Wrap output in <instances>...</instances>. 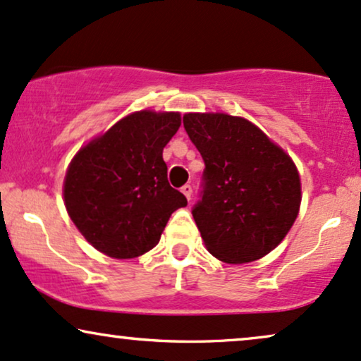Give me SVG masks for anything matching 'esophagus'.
I'll return each mask as SVG.
<instances>
[{
  "instance_id": "34e87169",
  "label": "esophagus",
  "mask_w": 361,
  "mask_h": 361,
  "mask_svg": "<svg viewBox=\"0 0 361 361\" xmlns=\"http://www.w3.org/2000/svg\"><path fill=\"white\" fill-rule=\"evenodd\" d=\"M180 192L184 194L185 197H188V201H190V197H192V185H189V184L182 185V188H180Z\"/></svg>"
}]
</instances>
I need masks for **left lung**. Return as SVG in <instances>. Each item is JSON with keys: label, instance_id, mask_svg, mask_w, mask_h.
Masks as SVG:
<instances>
[{"label": "left lung", "instance_id": "obj_1", "mask_svg": "<svg viewBox=\"0 0 361 361\" xmlns=\"http://www.w3.org/2000/svg\"><path fill=\"white\" fill-rule=\"evenodd\" d=\"M184 128L206 164L192 216L207 251L229 264L261 259L298 217L295 162L246 118L185 114Z\"/></svg>", "mask_w": 361, "mask_h": 361}]
</instances>
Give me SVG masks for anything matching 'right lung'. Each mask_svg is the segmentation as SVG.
I'll use <instances>...</instances> for the list:
<instances>
[{
    "instance_id": "right-lung-1",
    "label": "right lung",
    "mask_w": 361,
    "mask_h": 361,
    "mask_svg": "<svg viewBox=\"0 0 361 361\" xmlns=\"http://www.w3.org/2000/svg\"><path fill=\"white\" fill-rule=\"evenodd\" d=\"M180 127L177 112L142 110L78 150L65 176L70 217L93 247L130 259L157 246L169 217L188 206L171 188L162 150Z\"/></svg>"
}]
</instances>
